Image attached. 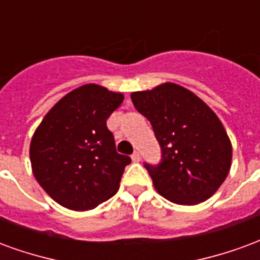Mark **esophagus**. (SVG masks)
<instances>
[{
  "label": "esophagus",
  "instance_id": "1",
  "mask_svg": "<svg viewBox=\"0 0 260 260\" xmlns=\"http://www.w3.org/2000/svg\"><path fill=\"white\" fill-rule=\"evenodd\" d=\"M131 157H132V161H134V163H139V161H141V153L135 152Z\"/></svg>",
  "mask_w": 260,
  "mask_h": 260
}]
</instances>
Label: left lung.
<instances>
[{"label": "left lung", "mask_w": 260, "mask_h": 260, "mask_svg": "<svg viewBox=\"0 0 260 260\" xmlns=\"http://www.w3.org/2000/svg\"><path fill=\"white\" fill-rule=\"evenodd\" d=\"M154 131L163 161L145 164L160 195L178 205L207 201L231 169L233 146L216 113L195 93L166 82L131 94Z\"/></svg>", "instance_id": "obj_1"}]
</instances>
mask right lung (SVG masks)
<instances>
[{
  "instance_id": "1",
  "label": "right lung",
  "mask_w": 260,
  "mask_h": 260,
  "mask_svg": "<svg viewBox=\"0 0 260 260\" xmlns=\"http://www.w3.org/2000/svg\"><path fill=\"white\" fill-rule=\"evenodd\" d=\"M122 102V93L87 83L65 94L35 131L31 171L61 206L90 210L118 191L131 158L115 150L107 118Z\"/></svg>"
}]
</instances>
